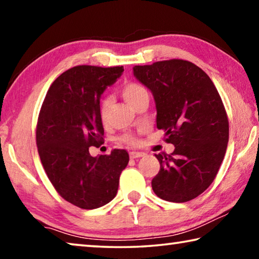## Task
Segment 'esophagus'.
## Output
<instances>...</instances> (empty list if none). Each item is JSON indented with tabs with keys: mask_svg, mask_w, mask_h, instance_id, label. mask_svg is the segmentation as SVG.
Masks as SVG:
<instances>
[{
	"mask_svg": "<svg viewBox=\"0 0 259 259\" xmlns=\"http://www.w3.org/2000/svg\"><path fill=\"white\" fill-rule=\"evenodd\" d=\"M144 156L143 152H130V157L131 159H137V157Z\"/></svg>",
	"mask_w": 259,
	"mask_h": 259,
	"instance_id": "obj_1",
	"label": "esophagus"
}]
</instances>
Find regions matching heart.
Masks as SVG:
<instances>
[{"mask_svg": "<svg viewBox=\"0 0 259 259\" xmlns=\"http://www.w3.org/2000/svg\"><path fill=\"white\" fill-rule=\"evenodd\" d=\"M121 94L123 96V98L133 107H135L139 102H142L144 98L148 97V91L146 90V88L136 82H129L126 83V84H124L121 89ZM111 106H112V98L109 97V96H104L99 103V115H100V119L103 121L107 120ZM122 140L125 143L133 144V145L137 144V139L131 135H124L123 137H122Z\"/></svg>", "mask_w": 259, "mask_h": 259, "instance_id": "obj_1", "label": "heart"}]
</instances>
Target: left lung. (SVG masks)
I'll use <instances>...</instances> for the list:
<instances>
[{"label": "left lung", "instance_id": "1", "mask_svg": "<svg viewBox=\"0 0 259 259\" xmlns=\"http://www.w3.org/2000/svg\"><path fill=\"white\" fill-rule=\"evenodd\" d=\"M134 75L153 94L156 126L171 154H155L160 171L152 188L162 200L187 202L211 185L229 143V119L216 87L191 61L170 59L135 66Z\"/></svg>", "mask_w": 259, "mask_h": 259}]
</instances>
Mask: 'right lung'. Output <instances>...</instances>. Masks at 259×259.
<instances>
[{
  "label": "right lung",
  "instance_id": "right-lung-1",
  "mask_svg": "<svg viewBox=\"0 0 259 259\" xmlns=\"http://www.w3.org/2000/svg\"><path fill=\"white\" fill-rule=\"evenodd\" d=\"M123 71L88 65L68 69L52 83L38 114L36 145L47 176L61 198L81 209L103 207L115 198L129 162L125 150L89 153L104 143L100 96Z\"/></svg>",
  "mask_w": 259,
  "mask_h": 259
}]
</instances>
